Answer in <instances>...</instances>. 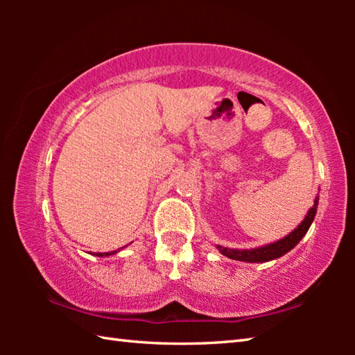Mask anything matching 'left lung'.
<instances>
[{"mask_svg": "<svg viewBox=\"0 0 355 355\" xmlns=\"http://www.w3.org/2000/svg\"><path fill=\"white\" fill-rule=\"evenodd\" d=\"M316 207H318V199L315 200V205L309 209L305 219L300 222V225L297 228H294L290 235L285 236L284 239H280L277 243L263 245V248H258V249H250V250L227 249V248H220V245H218V249L222 255L232 258V260L248 261V263H263V261L274 260V258H279L282 255H285L286 252H290L294 245L302 239L305 233L309 232L311 222L315 219Z\"/></svg>", "mask_w": 355, "mask_h": 355, "instance_id": "8db88e82", "label": "left lung"}]
</instances>
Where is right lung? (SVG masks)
<instances>
[{"label":"right lung","instance_id":"obj_1","mask_svg":"<svg viewBox=\"0 0 355 355\" xmlns=\"http://www.w3.org/2000/svg\"><path fill=\"white\" fill-rule=\"evenodd\" d=\"M120 249H122V248H120ZM111 254H116V252H106V254H103V252H97V254H95V255H97V257H105V255H111Z\"/></svg>","mask_w":355,"mask_h":355}]
</instances>
